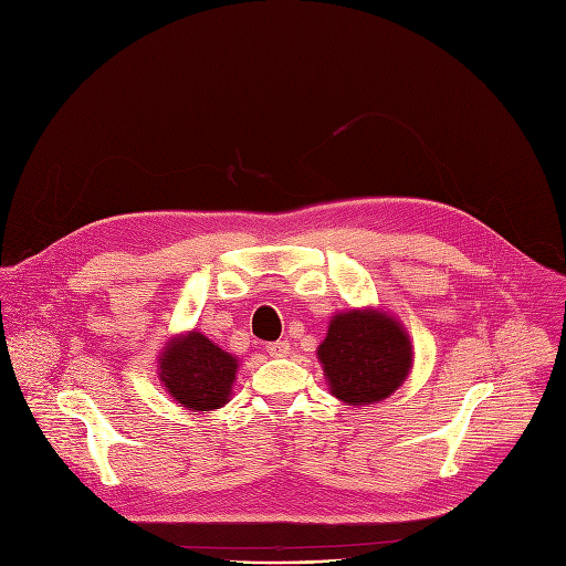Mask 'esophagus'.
<instances>
[{"label":"esophagus","instance_id":"1","mask_svg":"<svg viewBox=\"0 0 566 566\" xmlns=\"http://www.w3.org/2000/svg\"><path fill=\"white\" fill-rule=\"evenodd\" d=\"M268 354L272 358H283L290 354V342L287 339H279V342H270L268 344Z\"/></svg>","mask_w":566,"mask_h":566}]
</instances>
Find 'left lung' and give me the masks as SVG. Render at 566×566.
I'll return each instance as SVG.
<instances>
[{
	"label": "left lung",
	"instance_id": "1",
	"mask_svg": "<svg viewBox=\"0 0 566 566\" xmlns=\"http://www.w3.org/2000/svg\"><path fill=\"white\" fill-rule=\"evenodd\" d=\"M331 395L346 406H369L403 385L412 367L408 331L378 308L337 313L317 346Z\"/></svg>",
	"mask_w": 566,
	"mask_h": 566
}]
</instances>
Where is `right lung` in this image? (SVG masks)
<instances>
[{
  "label": "right lung",
  "mask_w": 566,
  "mask_h": 566,
  "mask_svg": "<svg viewBox=\"0 0 566 566\" xmlns=\"http://www.w3.org/2000/svg\"><path fill=\"white\" fill-rule=\"evenodd\" d=\"M235 371L238 360L197 331L169 339L158 358V378L167 395L192 412L222 408Z\"/></svg>",
  "instance_id": "1"
}]
</instances>
